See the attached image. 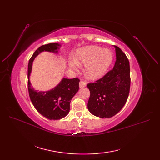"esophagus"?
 Wrapping results in <instances>:
<instances>
[{
    "instance_id": "obj_1",
    "label": "esophagus",
    "mask_w": 160,
    "mask_h": 160,
    "mask_svg": "<svg viewBox=\"0 0 160 160\" xmlns=\"http://www.w3.org/2000/svg\"><path fill=\"white\" fill-rule=\"evenodd\" d=\"M86 85H87V84H86V83H85V81H81L79 82V87H80V88H84V87H85Z\"/></svg>"
}]
</instances>
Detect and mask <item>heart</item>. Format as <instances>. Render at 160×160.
Returning a JSON list of instances; mask_svg holds the SVG:
<instances>
[{"label": "heart", "instance_id": "b5f03b06", "mask_svg": "<svg viewBox=\"0 0 160 160\" xmlns=\"http://www.w3.org/2000/svg\"><path fill=\"white\" fill-rule=\"evenodd\" d=\"M112 59L113 55L109 50L103 49L98 46H90L77 52L75 61H71L70 66L77 69L78 65H86V76L90 79H97L104 74Z\"/></svg>", "mask_w": 160, "mask_h": 160}]
</instances>
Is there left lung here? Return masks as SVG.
<instances>
[{"label": "left lung", "instance_id": "obj_1", "mask_svg": "<svg viewBox=\"0 0 160 160\" xmlns=\"http://www.w3.org/2000/svg\"><path fill=\"white\" fill-rule=\"evenodd\" d=\"M115 48L116 61L113 69L94 83L88 84L90 91L88 109L101 118L117 114L126 103L129 93V61L122 49L117 46Z\"/></svg>", "mask_w": 160, "mask_h": 160}]
</instances>
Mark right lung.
Here are the masks:
<instances>
[{
	"mask_svg": "<svg viewBox=\"0 0 160 160\" xmlns=\"http://www.w3.org/2000/svg\"><path fill=\"white\" fill-rule=\"evenodd\" d=\"M60 45L57 42L42 45L33 53L28 65V90L31 102L37 111L50 120L65 118L70 110V102L79 90L78 78H63L55 88L48 91H38L31 86L29 76L34 59L42 51L57 52Z\"/></svg>",
	"mask_w": 160,
	"mask_h": 160,
	"instance_id": "obj_1",
	"label": "right lung"
}]
</instances>
